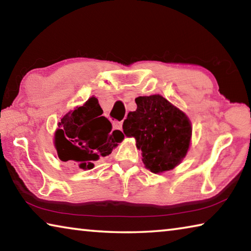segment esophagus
Here are the masks:
<instances>
[{
    "label": "esophagus",
    "instance_id": "34e87169",
    "mask_svg": "<svg viewBox=\"0 0 251 251\" xmlns=\"http://www.w3.org/2000/svg\"><path fill=\"white\" fill-rule=\"evenodd\" d=\"M113 128H114V129L122 130V128H123V123H122V122H114V123H113Z\"/></svg>",
    "mask_w": 251,
    "mask_h": 251
}]
</instances>
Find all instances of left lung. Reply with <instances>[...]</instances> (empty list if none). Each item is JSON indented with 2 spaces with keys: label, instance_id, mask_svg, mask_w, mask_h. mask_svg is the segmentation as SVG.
I'll list each match as a JSON object with an SVG mask.
<instances>
[{
  "label": "left lung",
  "instance_id": "1",
  "mask_svg": "<svg viewBox=\"0 0 251 251\" xmlns=\"http://www.w3.org/2000/svg\"><path fill=\"white\" fill-rule=\"evenodd\" d=\"M137 108L123 123L127 137L136 139L143 163L154 174L171 171L185 158L192 139L186 114L159 94L135 99Z\"/></svg>",
  "mask_w": 251,
  "mask_h": 251
}]
</instances>
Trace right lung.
Listing matches in <instances>:
<instances>
[{"label": "right lung", "instance_id": "1", "mask_svg": "<svg viewBox=\"0 0 251 251\" xmlns=\"http://www.w3.org/2000/svg\"><path fill=\"white\" fill-rule=\"evenodd\" d=\"M101 114L99 100L92 96L63 116L54 135L59 159L92 169L96 160L108 156L124 139V134L112 130L110 122Z\"/></svg>", "mask_w": 251, "mask_h": 251}]
</instances>
